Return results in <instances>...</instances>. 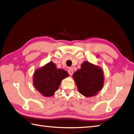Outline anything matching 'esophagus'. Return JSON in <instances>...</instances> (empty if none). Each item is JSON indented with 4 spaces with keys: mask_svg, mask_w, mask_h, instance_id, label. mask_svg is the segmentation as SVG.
<instances>
[{
    "mask_svg": "<svg viewBox=\"0 0 134 134\" xmlns=\"http://www.w3.org/2000/svg\"><path fill=\"white\" fill-rule=\"evenodd\" d=\"M68 73H69V75L72 76L73 73H74V70H73V69H72V68H69V69H68Z\"/></svg>",
    "mask_w": 134,
    "mask_h": 134,
    "instance_id": "obj_1",
    "label": "esophagus"
}]
</instances>
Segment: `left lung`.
<instances>
[{
	"label": "left lung",
	"instance_id": "8db88e82",
	"mask_svg": "<svg viewBox=\"0 0 134 134\" xmlns=\"http://www.w3.org/2000/svg\"><path fill=\"white\" fill-rule=\"evenodd\" d=\"M73 77L79 92L86 97L96 95L103 86L102 70L89 62H83L81 68L74 73Z\"/></svg>",
	"mask_w": 134,
	"mask_h": 134
}]
</instances>
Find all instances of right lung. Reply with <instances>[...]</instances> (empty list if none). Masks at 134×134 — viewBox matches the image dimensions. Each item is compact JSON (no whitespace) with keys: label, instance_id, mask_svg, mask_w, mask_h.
Instances as JSON below:
<instances>
[{"label":"right lung","instance_id":"1","mask_svg":"<svg viewBox=\"0 0 134 134\" xmlns=\"http://www.w3.org/2000/svg\"><path fill=\"white\" fill-rule=\"evenodd\" d=\"M69 76L66 70L57 69L51 62L36 70L33 83L36 89L44 96L49 97L58 89L61 80Z\"/></svg>","mask_w":134,"mask_h":134}]
</instances>
